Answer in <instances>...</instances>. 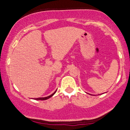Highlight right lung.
I'll return each instance as SVG.
<instances>
[{"instance_id": "1", "label": "right lung", "mask_w": 130, "mask_h": 130, "mask_svg": "<svg viewBox=\"0 0 130 130\" xmlns=\"http://www.w3.org/2000/svg\"><path fill=\"white\" fill-rule=\"evenodd\" d=\"M55 92H56V91H55L54 92H53V94H52V95H49V96H48V97H45V98H36V99H36V100H42V101H43V100H46V99H49V98H50L51 97L53 96V95H54L55 94Z\"/></svg>"}]
</instances>
